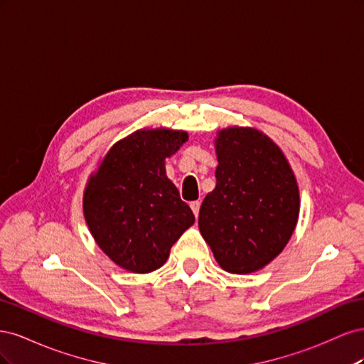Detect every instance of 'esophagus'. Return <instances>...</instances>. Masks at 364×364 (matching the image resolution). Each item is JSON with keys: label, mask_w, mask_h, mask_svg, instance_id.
Segmentation results:
<instances>
[{"label": "esophagus", "mask_w": 364, "mask_h": 364, "mask_svg": "<svg viewBox=\"0 0 364 364\" xmlns=\"http://www.w3.org/2000/svg\"><path fill=\"white\" fill-rule=\"evenodd\" d=\"M190 206H191V209H193V213H194V215L197 217L199 215V209H200V202L199 200H194V202H191L190 203Z\"/></svg>", "instance_id": "34e87169"}]
</instances>
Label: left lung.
<instances>
[{
	"label": "left lung",
	"instance_id": "1",
	"mask_svg": "<svg viewBox=\"0 0 364 364\" xmlns=\"http://www.w3.org/2000/svg\"><path fill=\"white\" fill-rule=\"evenodd\" d=\"M215 188L200 206L199 229L218 266L247 274L287 246L299 218V186L282 150L261 130L217 132Z\"/></svg>",
	"mask_w": 364,
	"mask_h": 364
}]
</instances>
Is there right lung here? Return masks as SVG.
<instances>
[{
    "label": "right lung",
    "instance_id": "right-lung-1",
    "mask_svg": "<svg viewBox=\"0 0 364 364\" xmlns=\"http://www.w3.org/2000/svg\"><path fill=\"white\" fill-rule=\"evenodd\" d=\"M188 141L185 130L139 129L117 141L87 179L83 214L95 243L117 266L150 273L194 225L191 208L167 178L165 159Z\"/></svg>",
    "mask_w": 364,
    "mask_h": 364
}]
</instances>
